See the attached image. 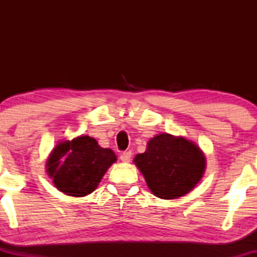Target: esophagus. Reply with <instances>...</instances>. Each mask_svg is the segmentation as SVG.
<instances>
[{"instance_id": "34e87169", "label": "esophagus", "mask_w": 257, "mask_h": 257, "mask_svg": "<svg viewBox=\"0 0 257 257\" xmlns=\"http://www.w3.org/2000/svg\"><path fill=\"white\" fill-rule=\"evenodd\" d=\"M119 158H120V161L124 162V163H128V162L131 161V158H132V152L131 151H125V152L120 153Z\"/></svg>"}]
</instances>
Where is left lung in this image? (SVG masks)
<instances>
[{"instance_id":"left-lung-1","label":"left lung","mask_w":257,"mask_h":257,"mask_svg":"<svg viewBox=\"0 0 257 257\" xmlns=\"http://www.w3.org/2000/svg\"><path fill=\"white\" fill-rule=\"evenodd\" d=\"M134 162L152 193L162 199L185 196L198 184L205 169L199 147L170 134L151 139L146 151L135 156Z\"/></svg>"}]
</instances>
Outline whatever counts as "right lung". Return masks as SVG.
<instances>
[{
  "instance_id": "add662e5",
  "label": "right lung",
  "mask_w": 257,
  "mask_h": 257,
  "mask_svg": "<svg viewBox=\"0 0 257 257\" xmlns=\"http://www.w3.org/2000/svg\"><path fill=\"white\" fill-rule=\"evenodd\" d=\"M116 159L110 149H102L95 139L84 135L58 144L47 162V173L59 191L83 197L98 187Z\"/></svg>"
}]
</instances>
